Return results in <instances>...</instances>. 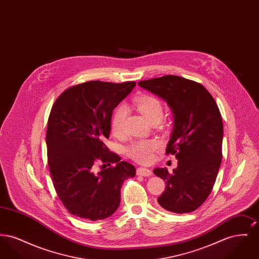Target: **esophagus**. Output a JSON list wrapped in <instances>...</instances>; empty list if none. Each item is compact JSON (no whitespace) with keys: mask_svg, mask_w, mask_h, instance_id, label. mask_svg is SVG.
I'll return each instance as SVG.
<instances>
[{"mask_svg":"<svg viewBox=\"0 0 259 259\" xmlns=\"http://www.w3.org/2000/svg\"><path fill=\"white\" fill-rule=\"evenodd\" d=\"M137 175L138 176H143V177H149V176H151L152 175V172L149 170V169H147V168H143V167H139V168H137Z\"/></svg>","mask_w":259,"mask_h":259,"instance_id":"1","label":"esophagus"}]
</instances>
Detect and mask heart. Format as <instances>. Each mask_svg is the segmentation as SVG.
Instances as JSON below:
<instances>
[{
  "mask_svg": "<svg viewBox=\"0 0 259 259\" xmlns=\"http://www.w3.org/2000/svg\"><path fill=\"white\" fill-rule=\"evenodd\" d=\"M136 108L150 123L161 120L164 114L163 106L156 97L143 95L135 100ZM127 115V109L124 105H119L112 112L111 129L112 134L116 137L123 135L124 124ZM159 144L154 140H138L129 144L125 148L127 156L139 163H149L153 158V151L157 149Z\"/></svg>",
  "mask_w": 259,
  "mask_h": 259,
  "instance_id": "b5f03b06",
  "label": "heart"
}]
</instances>
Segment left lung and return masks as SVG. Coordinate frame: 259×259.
<instances>
[{"label": "left lung", "mask_w": 259, "mask_h": 259, "mask_svg": "<svg viewBox=\"0 0 259 259\" xmlns=\"http://www.w3.org/2000/svg\"><path fill=\"white\" fill-rule=\"evenodd\" d=\"M138 84L165 100L174 114L166 154L176 155L178 167L172 172L166 168L153 170L166 184L158 204L176 213L193 211L209 196L221 167V111L205 87L182 76L169 74Z\"/></svg>", "instance_id": "1"}]
</instances>
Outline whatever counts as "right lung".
I'll use <instances>...</instances> for the list:
<instances>
[{"label": "right lung", "instance_id": "right-lung-1", "mask_svg": "<svg viewBox=\"0 0 259 259\" xmlns=\"http://www.w3.org/2000/svg\"><path fill=\"white\" fill-rule=\"evenodd\" d=\"M135 85L87 81L66 89L52 106L46 138L50 176L73 215L91 222L109 218L119 206L124 181L135 177V167L105 145L113 109ZM98 162L110 167L96 172Z\"/></svg>", "mask_w": 259, "mask_h": 259}]
</instances>
